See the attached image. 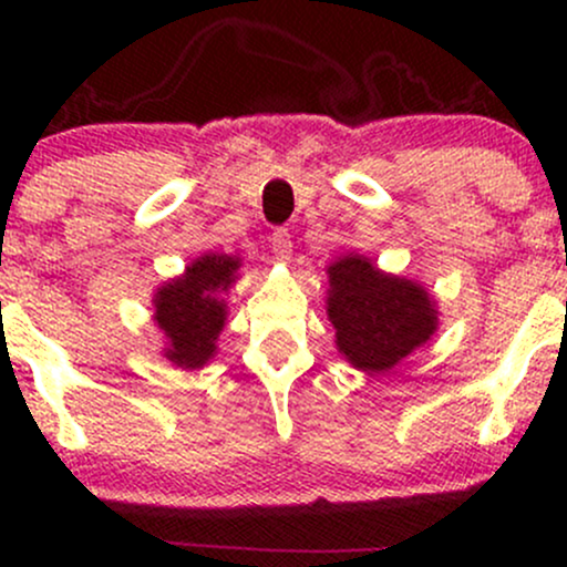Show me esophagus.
Instances as JSON below:
<instances>
[{
    "label": "esophagus",
    "instance_id": "1",
    "mask_svg": "<svg viewBox=\"0 0 567 567\" xmlns=\"http://www.w3.org/2000/svg\"><path fill=\"white\" fill-rule=\"evenodd\" d=\"M269 243H271V252H275L277 261H290V256H292V239H290L288 229H277L275 234H271Z\"/></svg>",
    "mask_w": 567,
    "mask_h": 567
}]
</instances>
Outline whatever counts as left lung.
Instances as JSON below:
<instances>
[{"label": "left lung", "instance_id": "8db88e82", "mask_svg": "<svg viewBox=\"0 0 567 567\" xmlns=\"http://www.w3.org/2000/svg\"><path fill=\"white\" fill-rule=\"evenodd\" d=\"M328 285L324 309L336 349L362 373H389L437 333L440 306L432 292L360 252L338 256L328 266Z\"/></svg>", "mask_w": 567, "mask_h": 567}]
</instances>
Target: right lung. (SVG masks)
<instances>
[{
    "label": "right lung",
    "mask_w": 567,
    "mask_h": 567,
    "mask_svg": "<svg viewBox=\"0 0 567 567\" xmlns=\"http://www.w3.org/2000/svg\"><path fill=\"white\" fill-rule=\"evenodd\" d=\"M239 269V256L202 252L184 275L167 279L154 292L152 320L162 333V357L175 368L199 370L218 354V336L229 317L226 296Z\"/></svg>",
    "instance_id": "1"
}]
</instances>
